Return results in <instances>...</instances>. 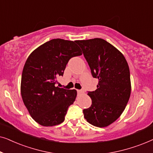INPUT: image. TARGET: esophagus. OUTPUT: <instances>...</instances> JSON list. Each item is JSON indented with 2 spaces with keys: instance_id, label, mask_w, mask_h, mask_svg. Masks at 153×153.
I'll list each match as a JSON object with an SVG mask.
<instances>
[{
  "instance_id": "esophagus-1",
  "label": "esophagus",
  "mask_w": 153,
  "mask_h": 153,
  "mask_svg": "<svg viewBox=\"0 0 153 153\" xmlns=\"http://www.w3.org/2000/svg\"><path fill=\"white\" fill-rule=\"evenodd\" d=\"M77 93L79 94H82L84 93V91H83V90H77Z\"/></svg>"
}]
</instances>
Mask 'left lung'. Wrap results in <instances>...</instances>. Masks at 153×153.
Returning <instances> with one entry per match:
<instances>
[{
	"label": "left lung",
	"mask_w": 153,
	"mask_h": 153,
	"mask_svg": "<svg viewBox=\"0 0 153 153\" xmlns=\"http://www.w3.org/2000/svg\"><path fill=\"white\" fill-rule=\"evenodd\" d=\"M99 83L95 91L88 92L92 100L83 110L90 124L104 127L116 121L129 101L131 93L130 72L124 56L116 47L101 38L76 40Z\"/></svg>",
	"instance_id": "left-lung-1"
}]
</instances>
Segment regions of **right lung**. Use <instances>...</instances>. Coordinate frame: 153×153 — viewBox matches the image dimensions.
<instances>
[{"mask_svg": "<svg viewBox=\"0 0 153 153\" xmlns=\"http://www.w3.org/2000/svg\"><path fill=\"white\" fill-rule=\"evenodd\" d=\"M76 41L53 39L39 46L27 58L22 75L23 102L33 120L42 126H54L65 120L74 103L76 90L56 87L70 58L82 54Z\"/></svg>", "mask_w": 153, "mask_h": 153, "instance_id": "add662e5", "label": "right lung"}]
</instances>
